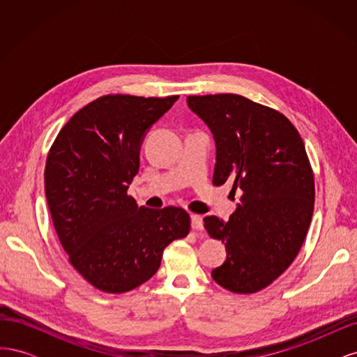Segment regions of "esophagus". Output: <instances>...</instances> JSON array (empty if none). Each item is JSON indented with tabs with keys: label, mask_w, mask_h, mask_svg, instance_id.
I'll use <instances>...</instances> for the list:
<instances>
[{
	"label": "esophagus",
	"mask_w": 357,
	"mask_h": 357,
	"mask_svg": "<svg viewBox=\"0 0 357 357\" xmlns=\"http://www.w3.org/2000/svg\"><path fill=\"white\" fill-rule=\"evenodd\" d=\"M190 220H192V229L195 231V232H202L204 226H202V219H201V215H198V214H192V215H190Z\"/></svg>",
	"instance_id": "1"
}]
</instances>
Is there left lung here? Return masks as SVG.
I'll list each match as a JSON object with an SVG mask.
<instances>
[{
	"label": "left lung",
	"instance_id": "8db88e82",
	"mask_svg": "<svg viewBox=\"0 0 357 357\" xmlns=\"http://www.w3.org/2000/svg\"><path fill=\"white\" fill-rule=\"evenodd\" d=\"M188 105L214 135L213 185L240 193L228 222L204 219L228 253L211 277L232 294H256L295 261L310 228L314 174L304 142L284 114L241 95H192Z\"/></svg>",
	"mask_w": 357,
	"mask_h": 357
}]
</instances>
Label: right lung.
<instances>
[{
  "label": "right lung",
  "mask_w": 357,
  "mask_h": 357,
  "mask_svg": "<svg viewBox=\"0 0 357 357\" xmlns=\"http://www.w3.org/2000/svg\"><path fill=\"white\" fill-rule=\"evenodd\" d=\"M177 100L100 96L63 125L49 150L45 189L58 238L75 271L105 294L146 283L165 247L189 234L186 210L138 207L128 195L147 129Z\"/></svg>",
  "instance_id": "right-lung-1"
}]
</instances>
